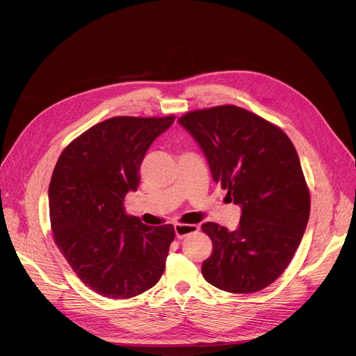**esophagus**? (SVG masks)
Masks as SVG:
<instances>
[{
  "label": "esophagus",
  "instance_id": "obj_1",
  "mask_svg": "<svg viewBox=\"0 0 356 356\" xmlns=\"http://www.w3.org/2000/svg\"><path fill=\"white\" fill-rule=\"evenodd\" d=\"M198 230L197 225H175V233L177 238L182 239L185 236H188L191 233H195Z\"/></svg>",
  "mask_w": 356,
  "mask_h": 356
}]
</instances>
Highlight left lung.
<instances>
[{"label":"left lung","instance_id":"8db88e82","mask_svg":"<svg viewBox=\"0 0 356 356\" xmlns=\"http://www.w3.org/2000/svg\"><path fill=\"white\" fill-rule=\"evenodd\" d=\"M178 122L204 150L213 179L242 207L233 232L201 226L213 242L202 277L223 291H261L289 266L309 222L310 191L297 150L281 127L238 106L188 111Z\"/></svg>","mask_w":356,"mask_h":356}]
</instances>
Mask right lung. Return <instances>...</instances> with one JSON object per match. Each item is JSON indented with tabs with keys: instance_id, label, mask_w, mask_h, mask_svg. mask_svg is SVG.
I'll return each mask as SVG.
<instances>
[{
	"instance_id": "1",
	"label": "right lung",
	"mask_w": 356,
	"mask_h": 356,
	"mask_svg": "<svg viewBox=\"0 0 356 356\" xmlns=\"http://www.w3.org/2000/svg\"><path fill=\"white\" fill-rule=\"evenodd\" d=\"M174 118L111 117L79 134L56 162L49 184L54 241L99 296H139L163 274L174 226H146L124 213L123 202L139 187L146 150Z\"/></svg>"
}]
</instances>
